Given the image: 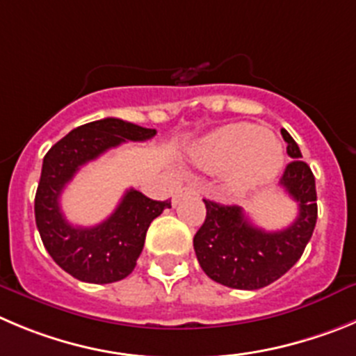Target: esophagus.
Returning a JSON list of instances; mask_svg holds the SVG:
<instances>
[{
	"label": "esophagus",
	"instance_id": "esophagus-1",
	"mask_svg": "<svg viewBox=\"0 0 356 356\" xmlns=\"http://www.w3.org/2000/svg\"><path fill=\"white\" fill-rule=\"evenodd\" d=\"M197 194V191H195L194 187H184V188H180V191L176 192L175 194V197H172V203H178V201L181 200V197H185V195H195Z\"/></svg>",
	"mask_w": 356,
	"mask_h": 356
}]
</instances>
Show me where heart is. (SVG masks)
Masks as SVG:
<instances>
[{
	"instance_id": "heart-1",
	"label": "heart",
	"mask_w": 356,
	"mask_h": 356,
	"mask_svg": "<svg viewBox=\"0 0 356 356\" xmlns=\"http://www.w3.org/2000/svg\"><path fill=\"white\" fill-rule=\"evenodd\" d=\"M191 156L203 171L227 169V187L242 192L272 180L282 164V148L263 127L231 123L204 138Z\"/></svg>"
}]
</instances>
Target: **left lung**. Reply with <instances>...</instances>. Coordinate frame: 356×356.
I'll use <instances>...</instances> for the list:
<instances>
[{"instance_id": "1", "label": "left lung", "mask_w": 356, "mask_h": 356, "mask_svg": "<svg viewBox=\"0 0 356 356\" xmlns=\"http://www.w3.org/2000/svg\"><path fill=\"white\" fill-rule=\"evenodd\" d=\"M293 161L280 178L298 215L288 227L265 231L256 227L236 204L203 200L207 218L194 236V250L203 272L218 284L233 289H259L284 275L304 254L318 218L316 181L302 161L298 145L288 130H280Z\"/></svg>"}]
</instances>
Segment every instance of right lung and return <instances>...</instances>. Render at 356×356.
I'll list each match as a JSON object with an SVG mask.
<instances>
[{
    "label": "right lung",
    "instance_id": "right-lung-1",
    "mask_svg": "<svg viewBox=\"0 0 356 356\" xmlns=\"http://www.w3.org/2000/svg\"><path fill=\"white\" fill-rule=\"evenodd\" d=\"M155 134V129L104 118L77 127L45 153L35 195V220L47 252L72 277L91 284H109L130 275L143 252L149 224L171 208V201L149 200L129 188L104 222L77 227L61 211V192L84 164L107 149L127 141H148Z\"/></svg>",
    "mask_w": 356,
    "mask_h": 356
}]
</instances>
